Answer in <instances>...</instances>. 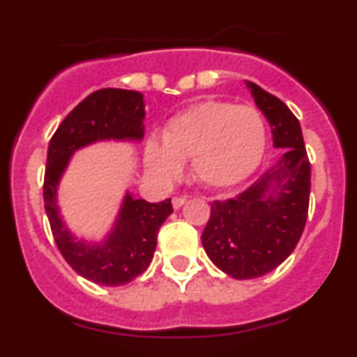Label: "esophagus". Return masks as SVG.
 Wrapping results in <instances>:
<instances>
[{"label": "esophagus", "instance_id": "34e87169", "mask_svg": "<svg viewBox=\"0 0 357 357\" xmlns=\"http://www.w3.org/2000/svg\"><path fill=\"white\" fill-rule=\"evenodd\" d=\"M185 204H186V199H183V197H174V199H172V207H174L176 211L181 208Z\"/></svg>", "mask_w": 357, "mask_h": 357}]
</instances>
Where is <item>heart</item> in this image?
<instances>
[{"label":"heart","instance_id":"heart-1","mask_svg":"<svg viewBox=\"0 0 357 357\" xmlns=\"http://www.w3.org/2000/svg\"><path fill=\"white\" fill-rule=\"evenodd\" d=\"M162 143L145 145V164L157 178L172 181L181 160H192L193 178L212 190L245 183L261 165L268 131L252 107L200 102L178 112L162 129Z\"/></svg>","mask_w":357,"mask_h":357}]
</instances>
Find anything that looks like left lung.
Masks as SVG:
<instances>
[{"instance_id":"obj_1","label":"left lung","mask_w":357,"mask_h":357,"mask_svg":"<svg viewBox=\"0 0 357 357\" xmlns=\"http://www.w3.org/2000/svg\"><path fill=\"white\" fill-rule=\"evenodd\" d=\"M245 84L271 126L273 146L283 152L236 199L212 204L202 245L222 273L236 280L264 276L294 252L304 231L311 192V165L297 117L261 86Z\"/></svg>"}]
</instances>
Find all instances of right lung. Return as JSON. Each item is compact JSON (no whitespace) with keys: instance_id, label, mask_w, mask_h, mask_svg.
Segmentation results:
<instances>
[{"instance_id":"right-lung-1","label":"right lung","mask_w":357,"mask_h":357,"mask_svg":"<svg viewBox=\"0 0 357 357\" xmlns=\"http://www.w3.org/2000/svg\"><path fill=\"white\" fill-rule=\"evenodd\" d=\"M145 115V96L139 91L100 89L63 119L50 142L43 195L53 238L70 268L96 285H126L149 268L158 228L172 214L171 199L152 204L126 190L109 231L96 240L74 235L67 226L59 207L60 181L74 153L86 146L100 142L142 143Z\"/></svg>"}]
</instances>
